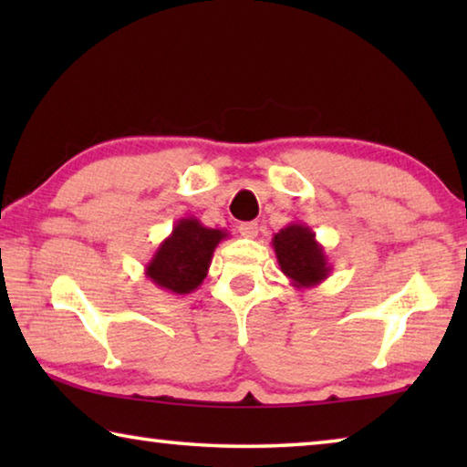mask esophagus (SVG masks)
I'll return each instance as SVG.
<instances>
[{
  "label": "esophagus",
  "mask_w": 467,
  "mask_h": 467,
  "mask_svg": "<svg viewBox=\"0 0 467 467\" xmlns=\"http://www.w3.org/2000/svg\"><path fill=\"white\" fill-rule=\"evenodd\" d=\"M239 233H241V236H244V239H255L259 233V224L257 223H241Z\"/></svg>",
  "instance_id": "obj_1"
}]
</instances>
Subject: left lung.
<instances>
[{
    "mask_svg": "<svg viewBox=\"0 0 467 467\" xmlns=\"http://www.w3.org/2000/svg\"><path fill=\"white\" fill-rule=\"evenodd\" d=\"M272 247L282 274L295 288H315L331 274L326 249L305 223H290L274 234Z\"/></svg>",
    "mask_w": 467,
    "mask_h": 467,
    "instance_id": "left-lung-1",
    "label": "left lung"
}]
</instances>
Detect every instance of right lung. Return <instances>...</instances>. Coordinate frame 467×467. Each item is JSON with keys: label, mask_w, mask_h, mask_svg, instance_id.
<instances>
[{"label": "right lung", "mask_w": 467, "mask_h": 467, "mask_svg": "<svg viewBox=\"0 0 467 467\" xmlns=\"http://www.w3.org/2000/svg\"><path fill=\"white\" fill-rule=\"evenodd\" d=\"M228 236L220 228L203 226L193 216L177 220L144 267L146 278L172 295H189L202 286L208 275L214 249Z\"/></svg>", "instance_id": "obj_1"}]
</instances>
